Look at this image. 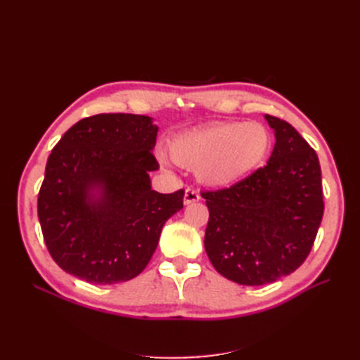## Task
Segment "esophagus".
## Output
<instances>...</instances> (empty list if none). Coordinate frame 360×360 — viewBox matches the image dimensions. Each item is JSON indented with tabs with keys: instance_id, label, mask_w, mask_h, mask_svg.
<instances>
[{
	"instance_id": "34e87169",
	"label": "esophagus",
	"mask_w": 360,
	"mask_h": 360,
	"mask_svg": "<svg viewBox=\"0 0 360 360\" xmlns=\"http://www.w3.org/2000/svg\"><path fill=\"white\" fill-rule=\"evenodd\" d=\"M200 193L195 191V189H186L184 191V198H183V201H184V204H192V202H197V201H200Z\"/></svg>"
}]
</instances>
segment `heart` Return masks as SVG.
I'll return each mask as SVG.
<instances>
[{"label":"heart","mask_w":360,"mask_h":360,"mask_svg":"<svg viewBox=\"0 0 360 360\" xmlns=\"http://www.w3.org/2000/svg\"><path fill=\"white\" fill-rule=\"evenodd\" d=\"M274 135L263 123L225 122L177 135L169 146L172 160L197 169L200 181L212 188H230L264 165Z\"/></svg>","instance_id":"obj_1"}]
</instances>
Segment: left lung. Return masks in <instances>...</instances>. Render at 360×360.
Returning <instances> with one entry per match:
<instances>
[{
    "label": "left lung",
    "mask_w": 360,
    "mask_h": 360,
    "mask_svg": "<svg viewBox=\"0 0 360 360\" xmlns=\"http://www.w3.org/2000/svg\"><path fill=\"white\" fill-rule=\"evenodd\" d=\"M276 144L267 165L230 188L202 191L204 246L213 267L242 285H264L308 258L323 219L315 150L290 123L266 114Z\"/></svg>",
    "instance_id": "obj_1"
}]
</instances>
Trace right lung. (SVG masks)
I'll return each instance as SVG.
<instances>
[{
    "label": "right lung",
    "instance_id": "add662e5",
    "mask_svg": "<svg viewBox=\"0 0 360 360\" xmlns=\"http://www.w3.org/2000/svg\"><path fill=\"white\" fill-rule=\"evenodd\" d=\"M158 127L147 115L97 114L73 124L48 158L39 191L43 240L68 274L91 284L138 276L184 191H151ZM103 189L99 200L91 189Z\"/></svg>",
    "mask_w": 360,
    "mask_h": 360
}]
</instances>
